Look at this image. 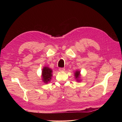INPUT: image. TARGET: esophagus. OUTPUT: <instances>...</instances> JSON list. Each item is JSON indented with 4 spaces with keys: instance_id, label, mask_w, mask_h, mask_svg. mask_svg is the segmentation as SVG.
Here are the masks:
<instances>
[{
    "instance_id": "34e87169",
    "label": "esophagus",
    "mask_w": 122,
    "mask_h": 122,
    "mask_svg": "<svg viewBox=\"0 0 122 122\" xmlns=\"http://www.w3.org/2000/svg\"><path fill=\"white\" fill-rule=\"evenodd\" d=\"M59 71H60L62 72V71H64V70H65V69L62 68H59Z\"/></svg>"
}]
</instances>
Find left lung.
Listing matches in <instances>:
<instances>
[{
  "label": "left lung",
  "instance_id": "8db88e82",
  "mask_svg": "<svg viewBox=\"0 0 122 122\" xmlns=\"http://www.w3.org/2000/svg\"><path fill=\"white\" fill-rule=\"evenodd\" d=\"M74 76L76 77V79L77 81H80V71H76L74 73Z\"/></svg>",
  "mask_w": 122,
  "mask_h": 122
}]
</instances>
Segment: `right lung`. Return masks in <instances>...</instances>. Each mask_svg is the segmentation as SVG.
<instances>
[{"label": "right lung", "instance_id": "1", "mask_svg": "<svg viewBox=\"0 0 122 122\" xmlns=\"http://www.w3.org/2000/svg\"><path fill=\"white\" fill-rule=\"evenodd\" d=\"M52 70L48 67H43L42 71V81L45 83H48L51 80L52 76Z\"/></svg>", "mask_w": 122, "mask_h": 122}]
</instances>
